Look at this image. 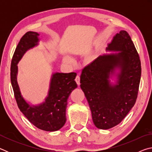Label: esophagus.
<instances>
[{"instance_id":"34e87169","label":"esophagus","mask_w":152,"mask_h":152,"mask_svg":"<svg viewBox=\"0 0 152 152\" xmlns=\"http://www.w3.org/2000/svg\"><path fill=\"white\" fill-rule=\"evenodd\" d=\"M75 81L76 82V83H77V84H78V85L79 86L80 85V76H77L76 77V79H75Z\"/></svg>"}]
</instances>
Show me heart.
<instances>
[{
  "label": "heart",
  "mask_w": 152,
  "mask_h": 152,
  "mask_svg": "<svg viewBox=\"0 0 152 152\" xmlns=\"http://www.w3.org/2000/svg\"><path fill=\"white\" fill-rule=\"evenodd\" d=\"M94 59H95L94 55H91L88 57V60L89 61V62H92V61H93L94 60ZM64 61H65L66 63H68V64H70L72 63V59L69 57V56H65L64 57Z\"/></svg>",
  "instance_id": "b5f03b06"
}]
</instances>
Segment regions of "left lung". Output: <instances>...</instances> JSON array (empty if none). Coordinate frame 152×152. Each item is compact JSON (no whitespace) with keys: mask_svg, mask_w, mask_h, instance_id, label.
Instances as JSON below:
<instances>
[{"mask_svg":"<svg viewBox=\"0 0 152 152\" xmlns=\"http://www.w3.org/2000/svg\"><path fill=\"white\" fill-rule=\"evenodd\" d=\"M107 51L82 70L80 88L91 110L94 125L109 129L122 121L137 97L141 79L140 56L128 33L113 37ZM115 78L114 83L110 78Z\"/></svg>","mask_w":152,"mask_h":152,"instance_id":"left-lung-1","label":"left lung"}]
</instances>
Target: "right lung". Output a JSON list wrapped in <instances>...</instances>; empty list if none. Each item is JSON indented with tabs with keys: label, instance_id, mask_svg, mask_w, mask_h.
Segmentation results:
<instances>
[{
	"label": "right lung",
	"instance_id": "1",
	"mask_svg": "<svg viewBox=\"0 0 152 152\" xmlns=\"http://www.w3.org/2000/svg\"><path fill=\"white\" fill-rule=\"evenodd\" d=\"M39 36L37 32L28 31L20 39L12 56L11 81L18 107L25 117L39 129L56 132L66 121L68 99L73 90L78 87L74 80L76 73H53L45 101L35 105L28 102L21 94L17 82V64L27 51L39 45Z\"/></svg>",
	"mask_w": 152,
	"mask_h": 152
}]
</instances>
